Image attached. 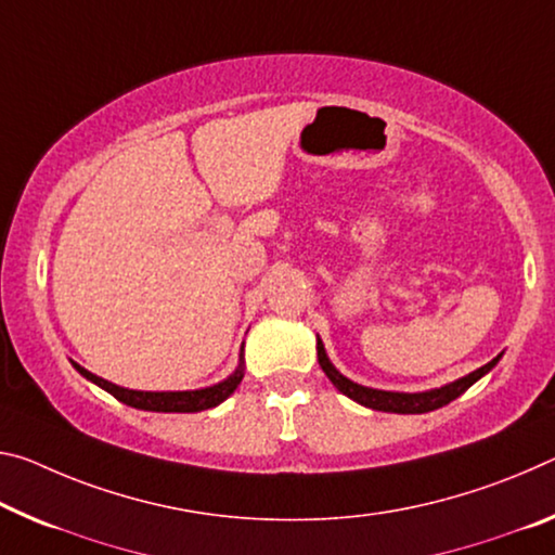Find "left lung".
Wrapping results in <instances>:
<instances>
[{
    "label": "left lung",
    "mask_w": 555,
    "mask_h": 555,
    "mask_svg": "<svg viewBox=\"0 0 555 555\" xmlns=\"http://www.w3.org/2000/svg\"><path fill=\"white\" fill-rule=\"evenodd\" d=\"M315 350H319V363L323 367V373L328 375V380L336 385L343 395H348L350 400L363 404V408L380 410V412H398V415H422V412H433L437 408H444V404H450L452 400L460 398L464 390H469L472 385L479 380V377L487 375L501 358V356H496L494 360H489L487 365H481L479 371L464 375V377H460V380L444 385V388L427 390V392H390V390L365 388V385H358L353 380H348L346 375H340L336 367H333L328 356H325L321 338H319V343H315Z\"/></svg>",
    "instance_id": "1"
}]
</instances>
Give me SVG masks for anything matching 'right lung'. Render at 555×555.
<instances>
[{
  "label": "right lung",
  "mask_w": 555,
  "mask_h": 555,
  "mask_svg": "<svg viewBox=\"0 0 555 555\" xmlns=\"http://www.w3.org/2000/svg\"><path fill=\"white\" fill-rule=\"evenodd\" d=\"M242 350H244V346H242ZM74 367L86 377V380L95 383L99 388L111 392L113 398L120 400L122 404H130V408L147 410V412H202V410L217 408L219 402H224L236 390V385H240L244 377V353H240V365H236V371L227 377V380L209 385V388H202V390H180V392L128 390V388H120V385L103 380V377H99V375L88 373L86 367H81L78 363H74Z\"/></svg>",
  "instance_id": "obj_1"
}]
</instances>
